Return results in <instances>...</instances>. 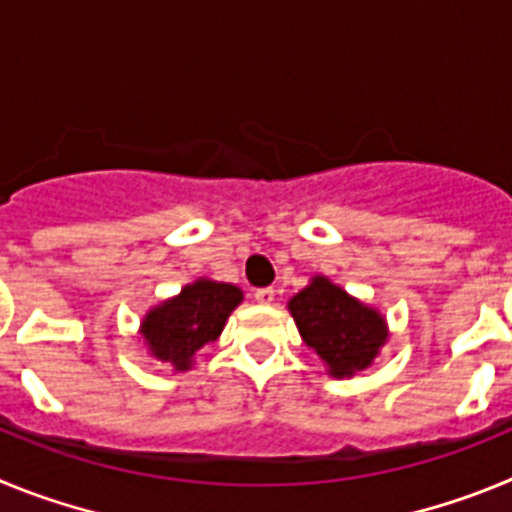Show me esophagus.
Segmentation results:
<instances>
[{
    "instance_id": "1",
    "label": "esophagus",
    "mask_w": 512,
    "mask_h": 512,
    "mask_svg": "<svg viewBox=\"0 0 512 512\" xmlns=\"http://www.w3.org/2000/svg\"><path fill=\"white\" fill-rule=\"evenodd\" d=\"M253 297H256V302H261V305H271L274 297H277V292H274V287H261L253 292Z\"/></svg>"
}]
</instances>
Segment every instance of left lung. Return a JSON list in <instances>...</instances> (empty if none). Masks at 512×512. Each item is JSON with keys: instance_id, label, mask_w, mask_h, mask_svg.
Returning a JSON list of instances; mask_svg holds the SVG:
<instances>
[{"instance_id": "8db88e82", "label": "left lung", "mask_w": 512, "mask_h": 512, "mask_svg": "<svg viewBox=\"0 0 512 512\" xmlns=\"http://www.w3.org/2000/svg\"><path fill=\"white\" fill-rule=\"evenodd\" d=\"M300 336L318 351L333 377H351L372 364L387 338L377 310L348 297L328 279L315 277L310 287L289 300Z\"/></svg>"}]
</instances>
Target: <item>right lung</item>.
Instances as JSON below:
<instances>
[{
  "mask_svg": "<svg viewBox=\"0 0 512 512\" xmlns=\"http://www.w3.org/2000/svg\"><path fill=\"white\" fill-rule=\"evenodd\" d=\"M241 300V289L233 284L200 279L184 287L179 297L148 312L143 338L156 359L171 361L176 369H189L192 356L220 336L225 320Z\"/></svg>",
  "mask_w": 512,
  "mask_h": 512,
  "instance_id": "obj_1",
  "label": "right lung"
}]
</instances>
